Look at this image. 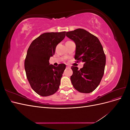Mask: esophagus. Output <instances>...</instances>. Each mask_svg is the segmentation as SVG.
I'll return each instance as SVG.
<instances>
[{
  "label": "esophagus",
  "mask_w": 130,
  "mask_h": 130,
  "mask_svg": "<svg viewBox=\"0 0 130 130\" xmlns=\"http://www.w3.org/2000/svg\"><path fill=\"white\" fill-rule=\"evenodd\" d=\"M67 68H69V66H67Z\"/></svg>",
  "instance_id": "obj_1"
}]
</instances>
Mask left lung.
Listing matches in <instances>:
<instances>
[{"instance_id":"1","label":"left lung","mask_w":130,"mask_h":130,"mask_svg":"<svg viewBox=\"0 0 130 130\" xmlns=\"http://www.w3.org/2000/svg\"><path fill=\"white\" fill-rule=\"evenodd\" d=\"M66 36L75 43V59L84 63L80 70L72 67V84L78 92L91 93L99 86L104 74L106 56L103 46L96 36L82 29L67 32Z\"/></svg>"}]
</instances>
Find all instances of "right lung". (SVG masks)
Returning <instances> with one entry per match:
<instances>
[{"instance_id": "1", "label": "right lung", "mask_w": 130, "mask_h": 130, "mask_svg": "<svg viewBox=\"0 0 130 130\" xmlns=\"http://www.w3.org/2000/svg\"><path fill=\"white\" fill-rule=\"evenodd\" d=\"M66 36V31L45 32L34 40L27 50L24 67L27 80L34 91L42 96L55 93L59 88L66 64L49 63L57 45Z\"/></svg>"}]
</instances>
